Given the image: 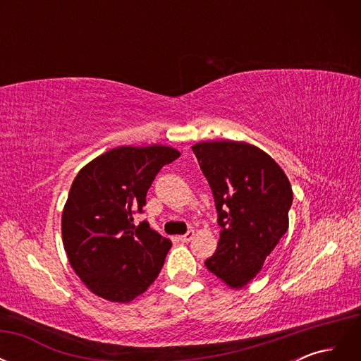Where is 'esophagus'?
I'll use <instances>...</instances> for the list:
<instances>
[{
	"instance_id": "34e87169",
	"label": "esophagus",
	"mask_w": 361,
	"mask_h": 361,
	"mask_svg": "<svg viewBox=\"0 0 361 361\" xmlns=\"http://www.w3.org/2000/svg\"><path fill=\"white\" fill-rule=\"evenodd\" d=\"M192 236H194V231H188L187 233L185 235H182V236H179V239L182 243H188V241H191L192 239Z\"/></svg>"
}]
</instances>
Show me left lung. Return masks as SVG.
<instances>
[{"label": "left lung", "mask_w": 361, "mask_h": 361, "mask_svg": "<svg viewBox=\"0 0 361 361\" xmlns=\"http://www.w3.org/2000/svg\"><path fill=\"white\" fill-rule=\"evenodd\" d=\"M192 152L212 190L221 227L215 253L204 265L239 289L257 276L288 232L289 179L268 154L244 141H202Z\"/></svg>", "instance_id": "1"}]
</instances>
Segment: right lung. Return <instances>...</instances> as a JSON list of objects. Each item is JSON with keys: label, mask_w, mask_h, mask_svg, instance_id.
Returning <instances> with one entry per match:
<instances>
[{"label": "right lung", "mask_w": 361, "mask_h": 361, "mask_svg": "<svg viewBox=\"0 0 361 361\" xmlns=\"http://www.w3.org/2000/svg\"><path fill=\"white\" fill-rule=\"evenodd\" d=\"M180 157L173 147L122 146L80 170L61 215L63 245L76 274L97 297L129 302L158 277L171 247L143 214L159 170Z\"/></svg>", "instance_id": "obj_1"}]
</instances>
